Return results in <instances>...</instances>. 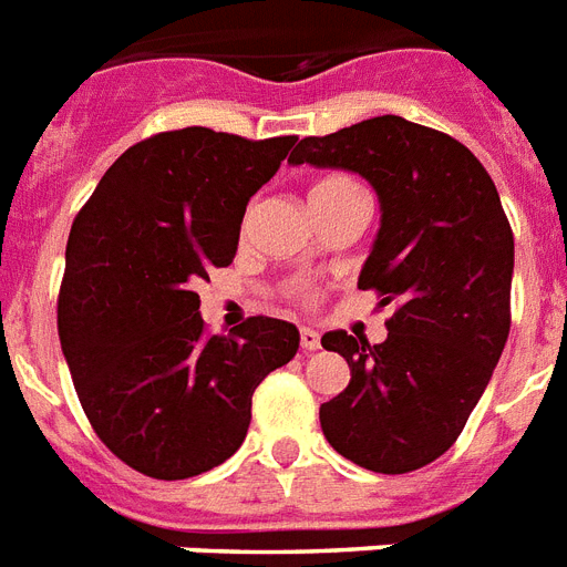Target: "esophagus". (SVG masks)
<instances>
[{
	"label": "esophagus",
	"instance_id": "esophagus-1",
	"mask_svg": "<svg viewBox=\"0 0 567 567\" xmlns=\"http://www.w3.org/2000/svg\"><path fill=\"white\" fill-rule=\"evenodd\" d=\"M301 348H305L307 354H312V351H319V348H321V337H319V330H312V328H301Z\"/></svg>",
	"mask_w": 567,
	"mask_h": 567
}]
</instances>
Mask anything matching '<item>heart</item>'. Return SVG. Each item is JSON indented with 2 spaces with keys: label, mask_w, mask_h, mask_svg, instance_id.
<instances>
[{
  "label": "heart",
  "mask_w": 567,
  "mask_h": 567,
  "mask_svg": "<svg viewBox=\"0 0 567 567\" xmlns=\"http://www.w3.org/2000/svg\"><path fill=\"white\" fill-rule=\"evenodd\" d=\"M351 184H354V181H348V178H324L310 189V196H319V193H330V189H339V187H351ZM298 296L310 298V289L298 287Z\"/></svg>",
  "instance_id": "heart-1"
}]
</instances>
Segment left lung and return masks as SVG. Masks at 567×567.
Here are the masks:
<instances>
[{"mask_svg": "<svg viewBox=\"0 0 567 567\" xmlns=\"http://www.w3.org/2000/svg\"><path fill=\"white\" fill-rule=\"evenodd\" d=\"M289 163L357 172L380 198V230L360 271L395 305L380 346L330 330L351 383L321 404L333 451L378 474L445 454L486 392L509 337L515 239L495 181L460 140L401 116L305 137Z\"/></svg>", "mask_w": 567, "mask_h": 567, "instance_id": "obj_1", "label": "left lung"}]
</instances>
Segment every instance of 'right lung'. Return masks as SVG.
<instances>
[{
  "label": "right lung",
  "instance_id": "obj_1",
  "mask_svg": "<svg viewBox=\"0 0 567 567\" xmlns=\"http://www.w3.org/2000/svg\"><path fill=\"white\" fill-rule=\"evenodd\" d=\"M296 137L163 131L104 172L66 243L58 337L96 436L155 480L237 454L251 395L298 351V328L251 316L207 337L198 280L230 266L248 198Z\"/></svg>",
  "mask_w": 567,
  "mask_h": 567
}]
</instances>
